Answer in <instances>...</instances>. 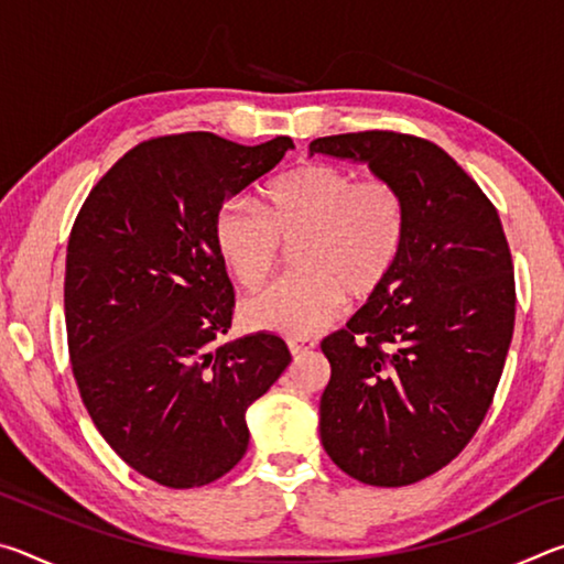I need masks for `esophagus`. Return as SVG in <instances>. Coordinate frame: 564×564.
Returning a JSON list of instances; mask_svg holds the SVG:
<instances>
[{
    "instance_id": "34e87169",
    "label": "esophagus",
    "mask_w": 564,
    "mask_h": 564,
    "mask_svg": "<svg viewBox=\"0 0 564 564\" xmlns=\"http://www.w3.org/2000/svg\"><path fill=\"white\" fill-rule=\"evenodd\" d=\"M316 348V340L311 338H289V350L293 352V356H303V352H308Z\"/></svg>"
}]
</instances>
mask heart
Segmentation results:
<instances>
[{
  "instance_id": "heart-1",
  "label": "heart",
  "mask_w": 564,
  "mask_h": 564,
  "mask_svg": "<svg viewBox=\"0 0 564 564\" xmlns=\"http://www.w3.org/2000/svg\"><path fill=\"white\" fill-rule=\"evenodd\" d=\"M405 198L388 178H356L333 164H305L263 191L261 208L231 198L214 221L216 251L234 279L256 289L273 273L281 246L295 275L248 295V328L311 336L336 321L343 301L383 289L405 243Z\"/></svg>"
}]
</instances>
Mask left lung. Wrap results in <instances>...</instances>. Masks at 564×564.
Masks as SVG:
<instances>
[{
  "instance_id": "left-lung-1",
  "label": "left lung",
  "mask_w": 564,
  "mask_h": 564,
  "mask_svg": "<svg viewBox=\"0 0 564 564\" xmlns=\"http://www.w3.org/2000/svg\"><path fill=\"white\" fill-rule=\"evenodd\" d=\"M308 149L368 164L405 198L393 273L321 343L323 447L356 480L403 488L460 455L492 403L514 328L510 246L490 198L433 141L358 131Z\"/></svg>"
}]
</instances>
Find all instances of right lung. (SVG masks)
Returning a JSON list of instances; mask_svg holds the SVG:
<instances>
[{
  "instance_id": "right-lung-1",
  "label": "right lung",
  "mask_w": 564,
  "mask_h": 564,
  "mask_svg": "<svg viewBox=\"0 0 564 564\" xmlns=\"http://www.w3.org/2000/svg\"><path fill=\"white\" fill-rule=\"evenodd\" d=\"M293 149L208 131L127 151L84 202L66 248L64 316L89 415L123 463L174 490L241 460L246 410L289 368L283 338L231 328L234 285L214 221Z\"/></svg>"
}]
</instances>
